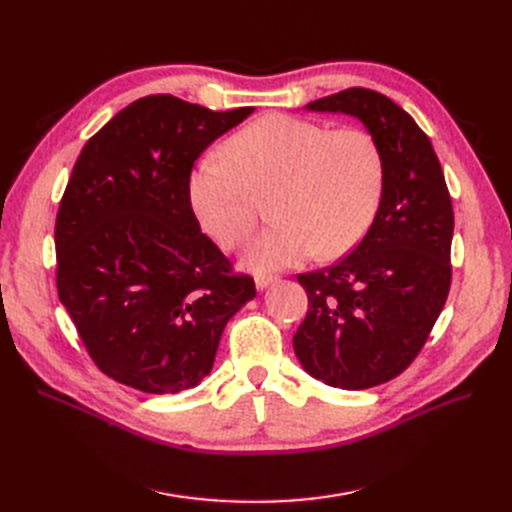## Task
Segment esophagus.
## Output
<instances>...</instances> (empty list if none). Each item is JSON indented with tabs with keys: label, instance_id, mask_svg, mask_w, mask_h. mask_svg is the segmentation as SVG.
Masks as SVG:
<instances>
[{
	"label": "esophagus",
	"instance_id": "obj_1",
	"mask_svg": "<svg viewBox=\"0 0 512 512\" xmlns=\"http://www.w3.org/2000/svg\"><path fill=\"white\" fill-rule=\"evenodd\" d=\"M273 282H277V275H275V273H260V275L256 277V286H258V290L267 288V286H269V284H273Z\"/></svg>",
	"mask_w": 512,
	"mask_h": 512
}]
</instances>
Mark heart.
Here are the masks:
<instances>
[{
  "label": "heart",
  "mask_w": 512,
  "mask_h": 512,
  "mask_svg": "<svg viewBox=\"0 0 512 512\" xmlns=\"http://www.w3.org/2000/svg\"><path fill=\"white\" fill-rule=\"evenodd\" d=\"M384 179L382 149L369 132L265 115L232 134L224 153L198 162L188 198L207 235L237 250L258 226L256 200L273 194L275 224L245 254L252 267L271 269L354 250L376 220Z\"/></svg>",
  "instance_id": "1"
}]
</instances>
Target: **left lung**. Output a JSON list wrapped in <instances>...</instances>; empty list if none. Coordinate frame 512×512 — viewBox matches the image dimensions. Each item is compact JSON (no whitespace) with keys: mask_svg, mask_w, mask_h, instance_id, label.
<instances>
[{"mask_svg":"<svg viewBox=\"0 0 512 512\" xmlns=\"http://www.w3.org/2000/svg\"><path fill=\"white\" fill-rule=\"evenodd\" d=\"M305 108L359 117L382 149L386 179L361 243L335 265L297 275L309 307L292 346L316 380L371 389L410 367L446 303L451 194L427 134L391 98L350 87Z\"/></svg>","mask_w":512,"mask_h":512,"instance_id":"left-lung-1","label":"left lung"}]
</instances>
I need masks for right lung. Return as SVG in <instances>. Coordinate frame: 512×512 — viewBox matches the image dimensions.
<instances>
[{
	"label": "right lung",
	"mask_w": 512,
	"mask_h": 512,
	"mask_svg": "<svg viewBox=\"0 0 512 512\" xmlns=\"http://www.w3.org/2000/svg\"><path fill=\"white\" fill-rule=\"evenodd\" d=\"M252 111L147 96L83 147L55 222L57 292L108 378L153 395L196 386L226 322L256 297L188 198L200 153Z\"/></svg>",
	"instance_id": "1"
}]
</instances>
